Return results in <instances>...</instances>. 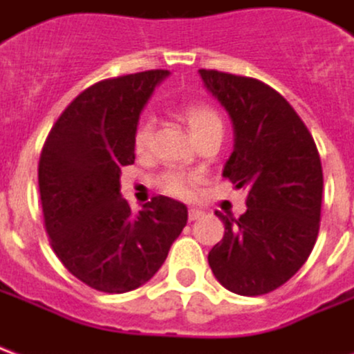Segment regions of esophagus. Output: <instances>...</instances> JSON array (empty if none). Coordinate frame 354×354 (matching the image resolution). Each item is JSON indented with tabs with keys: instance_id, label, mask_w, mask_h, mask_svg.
Segmentation results:
<instances>
[{
	"instance_id": "34e87169",
	"label": "esophagus",
	"mask_w": 354,
	"mask_h": 354,
	"mask_svg": "<svg viewBox=\"0 0 354 354\" xmlns=\"http://www.w3.org/2000/svg\"><path fill=\"white\" fill-rule=\"evenodd\" d=\"M201 216H203V212H201L199 208H189V210H187V218H189V220H199Z\"/></svg>"
}]
</instances>
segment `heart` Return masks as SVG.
I'll use <instances>...</instances> for the list:
<instances>
[{"label": "heart", "instance_id": "heart-1", "mask_svg": "<svg viewBox=\"0 0 354 354\" xmlns=\"http://www.w3.org/2000/svg\"><path fill=\"white\" fill-rule=\"evenodd\" d=\"M182 119L187 124V129L192 132V136L197 142L205 138L212 132H222L223 123L220 113L216 111L210 104L205 102H192L185 104L182 108ZM151 132H153V123L149 117L140 119L134 134H132V147L136 155H146L151 144ZM199 182L197 174H185V172H178V170H167L157 178V187L162 193H167L170 197H178V199H189L195 193V185Z\"/></svg>", "mask_w": 354, "mask_h": 354}]
</instances>
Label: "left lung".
Instances as JSON below:
<instances>
[{"label":"left lung","mask_w":354,"mask_h":354,"mask_svg":"<svg viewBox=\"0 0 354 354\" xmlns=\"http://www.w3.org/2000/svg\"><path fill=\"white\" fill-rule=\"evenodd\" d=\"M199 73L235 127L223 176L246 189V212L237 220L216 210L225 233L208 252V266L235 294H269L297 273L317 243L319 149L296 109L263 81L205 68Z\"/></svg>","instance_id":"8db88e82"}]
</instances>
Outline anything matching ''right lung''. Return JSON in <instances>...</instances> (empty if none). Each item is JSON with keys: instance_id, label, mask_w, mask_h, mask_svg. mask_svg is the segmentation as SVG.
<instances>
[{"instance_id": "obj_1", "label": "right lung", "mask_w": 354, "mask_h": 354, "mask_svg": "<svg viewBox=\"0 0 354 354\" xmlns=\"http://www.w3.org/2000/svg\"><path fill=\"white\" fill-rule=\"evenodd\" d=\"M167 70L94 83L73 98L45 140L37 167L45 231L70 273L91 288L123 294L153 277L187 222V208L155 195L138 214L119 193L134 162L140 111Z\"/></svg>"}]
</instances>
